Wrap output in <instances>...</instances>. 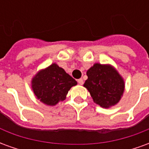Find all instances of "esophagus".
I'll return each instance as SVG.
<instances>
[{
    "instance_id": "obj_1",
    "label": "esophagus",
    "mask_w": 149,
    "mask_h": 149,
    "mask_svg": "<svg viewBox=\"0 0 149 149\" xmlns=\"http://www.w3.org/2000/svg\"><path fill=\"white\" fill-rule=\"evenodd\" d=\"M77 82H78V84H81V85L84 84V81H83V79H81H81H79V80H78Z\"/></svg>"
}]
</instances>
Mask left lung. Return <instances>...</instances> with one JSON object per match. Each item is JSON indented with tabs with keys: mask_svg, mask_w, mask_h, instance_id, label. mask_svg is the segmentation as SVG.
I'll return each mask as SVG.
<instances>
[{
	"mask_svg": "<svg viewBox=\"0 0 149 149\" xmlns=\"http://www.w3.org/2000/svg\"><path fill=\"white\" fill-rule=\"evenodd\" d=\"M84 86L89 91L95 103L109 108L119 102L125 89V83L117 72L110 65L95 64L87 71Z\"/></svg>",
	"mask_w": 149,
	"mask_h": 149,
	"instance_id": "1",
	"label": "left lung"
}]
</instances>
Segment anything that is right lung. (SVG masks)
<instances>
[{
    "mask_svg": "<svg viewBox=\"0 0 149 149\" xmlns=\"http://www.w3.org/2000/svg\"><path fill=\"white\" fill-rule=\"evenodd\" d=\"M77 84L63 68L52 64L34 77L32 88L40 101L47 105H55L65 100L68 90Z\"/></svg>",
    "mask_w": 149,
    "mask_h": 149,
    "instance_id": "obj_1",
    "label": "right lung"
}]
</instances>
